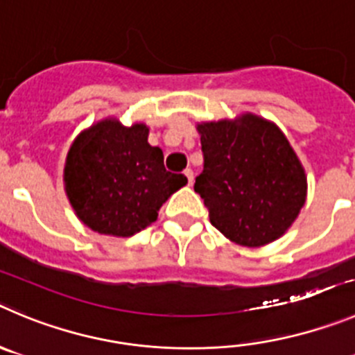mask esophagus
Instances as JSON below:
<instances>
[{"mask_svg": "<svg viewBox=\"0 0 355 355\" xmlns=\"http://www.w3.org/2000/svg\"><path fill=\"white\" fill-rule=\"evenodd\" d=\"M184 175H185V177H187L189 185H193V182H194V173H193V170H191V168H187V170L184 171Z\"/></svg>", "mask_w": 355, "mask_h": 355, "instance_id": "34e87169", "label": "esophagus"}]
</instances>
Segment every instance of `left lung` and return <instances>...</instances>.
<instances>
[{
  "mask_svg": "<svg viewBox=\"0 0 355 355\" xmlns=\"http://www.w3.org/2000/svg\"><path fill=\"white\" fill-rule=\"evenodd\" d=\"M205 164L194 191L210 223L241 247H263L286 234L306 201L300 157L275 122L245 114L198 122Z\"/></svg>",
  "mask_w": 355,
  "mask_h": 355,
  "instance_id": "1",
  "label": "left lung"
}]
</instances>
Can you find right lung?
<instances>
[{
    "label": "right lung",
    "mask_w": 355,
    "mask_h": 355,
    "mask_svg": "<svg viewBox=\"0 0 355 355\" xmlns=\"http://www.w3.org/2000/svg\"><path fill=\"white\" fill-rule=\"evenodd\" d=\"M66 198L84 226L128 238L155 223L159 208L187 184L170 173L162 150L148 144V125L105 117L78 132L66 155Z\"/></svg>",
    "instance_id": "right-lung-1"
}]
</instances>
